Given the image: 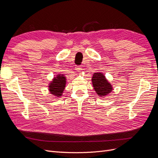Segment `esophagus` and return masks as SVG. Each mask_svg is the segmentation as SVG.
<instances>
[{
  "mask_svg": "<svg viewBox=\"0 0 158 158\" xmlns=\"http://www.w3.org/2000/svg\"><path fill=\"white\" fill-rule=\"evenodd\" d=\"M75 70L76 72H81V70H82V68H81L80 66H76V68H75Z\"/></svg>",
  "mask_w": 158,
  "mask_h": 158,
  "instance_id": "1",
  "label": "esophagus"
}]
</instances>
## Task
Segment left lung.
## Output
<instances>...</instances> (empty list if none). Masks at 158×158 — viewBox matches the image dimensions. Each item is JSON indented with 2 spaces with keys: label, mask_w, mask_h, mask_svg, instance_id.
I'll use <instances>...</instances> for the list:
<instances>
[{
  "label": "left lung",
  "mask_w": 158,
  "mask_h": 158,
  "mask_svg": "<svg viewBox=\"0 0 158 158\" xmlns=\"http://www.w3.org/2000/svg\"><path fill=\"white\" fill-rule=\"evenodd\" d=\"M92 81L95 92L100 97L106 96L113 90L111 84L108 82L103 73H94L92 78Z\"/></svg>",
  "instance_id": "left-lung-1"
}]
</instances>
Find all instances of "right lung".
<instances>
[{
    "label": "right lung",
    "instance_id": "add662e5",
    "mask_svg": "<svg viewBox=\"0 0 158 158\" xmlns=\"http://www.w3.org/2000/svg\"><path fill=\"white\" fill-rule=\"evenodd\" d=\"M66 80V77L63 74L56 75V77H54L49 84L48 87L50 93L57 98L61 96L65 88Z\"/></svg>",
    "mask_w": 158,
    "mask_h": 158
}]
</instances>
